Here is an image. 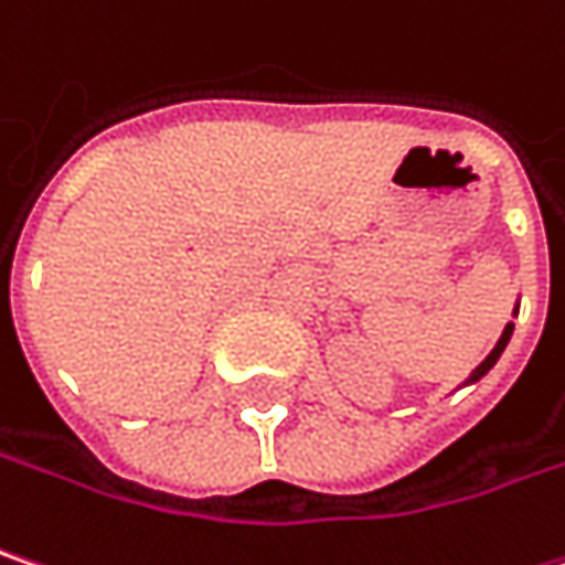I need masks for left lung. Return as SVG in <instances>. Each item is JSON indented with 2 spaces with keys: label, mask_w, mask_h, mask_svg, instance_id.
<instances>
[{
  "label": "left lung",
  "mask_w": 565,
  "mask_h": 565,
  "mask_svg": "<svg viewBox=\"0 0 565 565\" xmlns=\"http://www.w3.org/2000/svg\"><path fill=\"white\" fill-rule=\"evenodd\" d=\"M512 329H514V326H512V322H509V326H505V332H502V339L495 342V349L489 351V358H486V361H482L480 367H477V374H473L470 381H480L482 374H486V371H489V367H492V364L499 361V354L505 351V345H509V339H512Z\"/></svg>",
  "instance_id": "left-lung-1"
}]
</instances>
